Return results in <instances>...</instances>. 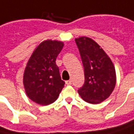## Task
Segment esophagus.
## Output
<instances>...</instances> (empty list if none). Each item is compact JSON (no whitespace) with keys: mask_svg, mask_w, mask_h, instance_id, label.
I'll list each match as a JSON object with an SVG mask.
<instances>
[{"mask_svg":"<svg viewBox=\"0 0 134 134\" xmlns=\"http://www.w3.org/2000/svg\"><path fill=\"white\" fill-rule=\"evenodd\" d=\"M66 84H67V85H71V84H72V81H71L70 80H67V81H66Z\"/></svg>","mask_w":134,"mask_h":134,"instance_id":"1","label":"esophagus"}]
</instances>
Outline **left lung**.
I'll return each mask as SVG.
<instances>
[{
  "instance_id": "8db88e82",
  "label": "left lung",
  "mask_w": 134,
  "mask_h": 134,
  "mask_svg": "<svg viewBox=\"0 0 134 134\" xmlns=\"http://www.w3.org/2000/svg\"><path fill=\"white\" fill-rule=\"evenodd\" d=\"M84 69V83L78 90L81 98L97 104L105 100L116 84L114 66L103 50L92 39L81 37L75 40Z\"/></svg>"
}]
</instances>
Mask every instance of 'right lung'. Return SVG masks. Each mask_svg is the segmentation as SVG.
Returning <instances> with one entry per match:
<instances>
[{"instance_id":"obj_1","label":"right lung","mask_w":134,"mask_h":134,"mask_svg":"<svg viewBox=\"0 0 134 134\" xmlns=\"http://www.w3.org/2000/svg\"><path fill=\"white\" fill-rule=\"evenodd\" d=\"M61 41L42 42L29 59L24 74V86L28 97L41 105H49L57 99L64 87L56 59L61 51Z\"/></svg>"}]
</instances>
